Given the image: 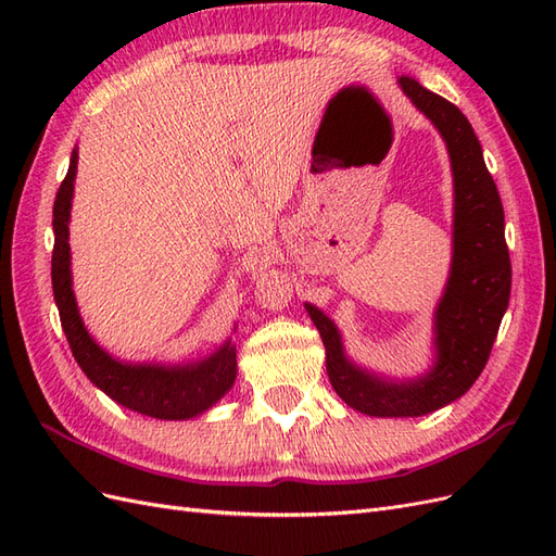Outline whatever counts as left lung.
Instances as JSON below:
<instances>
[{
	"instance_id": "obj_1",
	"label": "left lung",
	"mask_w": 556,
	"mask_h": 556,
	"mask_svg": "<svg viewBox=\"0 0 556 556\" xmlns=\"http://www.w3.org/2000/svg\"><path fill=\"white\" fill-rule=\"evenodd\" d=\"M399 88L439 129L452 166V262L433 311V362L406 380L368 371L348 357L339 327L317 306L304 304L323 336L336 394L371 417H419L464 396L490 359L513 278L501 197L473 127L457 106L415 78L401 76Z\"/></svg>"
}]
</instances>
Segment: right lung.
I'll use <instances>...</instances> for the list:
<instances>
[{
	"label": "right lung",
	"mask_w": 556,
	"mask_h": 556,
	"mask_svg": "<svg viewBox=\"0 0 556 556\" xmlns=\"http://www.w3.org/2000/svg\"><path fill=\"white\" fill-rule=\"evenodd\" d=\"M78 169V148H74L53 206V294L60 311L62 329L74 359L90 382L121 406L157 419H190L213 408L237 380V345L227 339L208 357L182 364L125 362L99 345L78 313L72 282L70 220L74 180ZM237 331V329H233Z\"/></svg>",
	"instance_id": "add662e5"
}]
</instances>
